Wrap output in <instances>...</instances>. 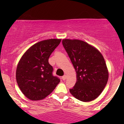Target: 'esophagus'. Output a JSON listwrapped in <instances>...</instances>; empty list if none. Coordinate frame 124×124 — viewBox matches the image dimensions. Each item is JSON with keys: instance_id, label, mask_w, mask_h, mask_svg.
Segmentation results:
<instances>
[{"instance_id": "esophagus-1", "label": "esophagus", "mask_w": 124, "mask_h": 124, "mask_svg": "<svg viewBox=\"0 0 124 124\" xmlns=\"http://www.w3.org/2000/svg\"><path fill=\"white\" fill-rule=\"evenodd\" d=\"M66 78H67V76H66V75H64V76L62 77V80H64V81L65 80Z\"/></svg>"}]
</instances>
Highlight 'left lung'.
<instances>
[{
  "label": "left lung",
  "instance_id": "obj_1",
  "mask_svg": "<svg viewBox=\"0 0 124 124\" xmlns=\"http://www.w3.org/2000/svg\"><path fill=\"white\" fill-rule=\"evenodd\" d=\"M62 45L77 74V81L69 91L79 101L87 102L101 94L108 79L104 59L96 48L78 39H64Z\"/></svg>",
  "mask_w": 124,
  "mask_h": 124
}]
</instances>
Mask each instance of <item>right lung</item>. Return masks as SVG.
I'll list each match as a JSON object with an SVG mask.
<instances>
[{"label": "right lung", "mask_w": 124, "mask_h": 124, "mask_svg": "<svg viewBox=\"0 0 124 124\" xmlns=\"http://www.w3.org/2000/svg\"><path fill=\"white\" fill-rule=\"evenodd\" d=\"M60 42V39L39 42L30 47L20 60L16 69V81L22 93L28 99H44L60 82V79L52 74L54 69L48 59Z\"/></svg>", "instance_id": "add662e5"}]
</instances>
